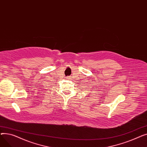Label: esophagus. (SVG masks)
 <instances>
[{"mask_svg": "<svg viewBox=\"0 0 147 147\" xmlns=\"http://www.w3.org/2000/svg\"><path fill=\"white\" fill-rule=\"evenodd\" d=\"M66 79H68V80H69V79H71L70 76H67V77H66Z\"/></svg>", "mask_w": 147, "mask_h": 147, "instance_id": "obj_1", "label": "esophagus"}]
</instances>
